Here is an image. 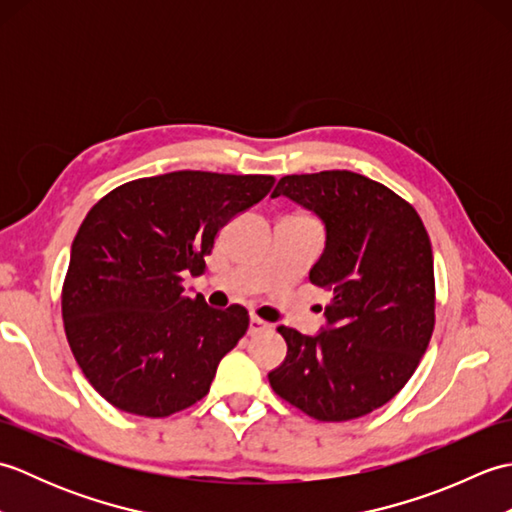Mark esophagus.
Wrapping results in <instances>:
<instances>
[{
	"mask_svg": "<svg viewBox=\"0 0 512 512\" xmlns=\"http://www.w3.org/2000/svg\"><path fill=\"white\" fill-rule=\"evenodd\" d=\"M270 325L264 321V319H259V317H255V314H250V325H248V332L250 334H257V332H264V330H268Z\"/></svg>",
	"mask_w": 512,
	"mask_h": 512,
	"instance_id": "1",
	"label": "esophagus"
}]
</instances>
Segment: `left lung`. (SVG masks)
I'll return each mask as SVG.
<instances>
[{
	"label": "left lung",
	"mask_w": 512,
	"mask_h": 512,
	"mask_svg": "<svg viewBox=\"0 0 512 512\" xmlns=\"http://www.w3.org/2000/svg\"><path fill=\"white\" fill-rule=\"evenodd\" d=\"M286 195L325 226L310 270L325 288V328L281 325L288 354L268 374L275 394L310 418L343 422L383 407L416 372L436 325L431 242L420 215L385 184L354 171L284 176Z\"/></svg>",
	"instance_id": "left-lung-1"
}]
</instances>
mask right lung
I'll use <instances>...</instances> for the list:
<instances>
[{
  "label": "right lung",
  "instance_id": "obj_1",
  "mask_svg": "<svg viewBox=\"0 0 512 512\" xmlns=\"http://www.w3.org/2000/svg\"><path fill=\"white\" fill-rule=\"evenodd\" d=\"M273 176L171 171L121 184L76 233L61 312L85 378L116 409L165 418L209 394L248 330L242 306L187 297L222 226L264 200Z\"/></svg>",
  "mask_w": 512,
  "mask_h": 512
}]
</instances>
